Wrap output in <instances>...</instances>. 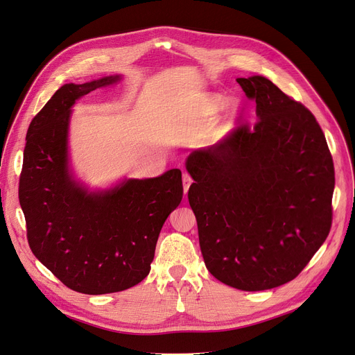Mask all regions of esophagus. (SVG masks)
Masks as SVG:
<instances>
[{
  "label": "esophagus",
  "mask_w": 355,
  "mask_h": 355,
  "mask_svg": "<svg viewBox=\"0 0 355 355\" xmlns=\"http://www.w3.org/2000/svg\"><path fill=\"white\" fill-rule=\"evenodd\" d=\"M182 182H184V193H187L188 188H190V185H191V182H193L191 175L184 173V174H182Z\"/></svg>",
  "instance_id": "34e87169"
}]
</instances>
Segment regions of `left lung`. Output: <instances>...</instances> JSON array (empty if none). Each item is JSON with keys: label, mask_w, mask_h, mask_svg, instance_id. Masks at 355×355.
Returning a JSON list of instances; mask_svg holds the SVG:
<instances>
[{"label": "left lung", "mask_w": 355, "mask_h": 355, "mask_svg": "<svg viewBox=\"0 0 355 355\" xmlns=\"http://www.w3.org/2000/svg\"><path fill=\"white\" fill-rule=\"evenodd\" d=\"M258 121L194 151L185 167L207 270L263 291L294 279L328 237L334 162L313 112L261 76L237 78Z\"/></svg>", "instance_id": "8db88e82"}]
</instances>
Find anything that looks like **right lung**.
Segmentation results:
<instances>
[{"instance_id": "obj_1", "label": "right lung", "mask_w": 355, "mask_h": 355, "mask_svg": "<svg viewBox=\"0 0 355 355\" xmlns=\"http://www.w3.org/2000/svg\"><path fill=\"white\" fill-rule=\"evenodd\" d=\"M118 80L104 77L57 89L28 127L19 175L18 197L33 254L64 286L89 295L124 291L148 275L159 231L182 200L178 168L98 193H88L69 174L71 107Z\"/></svg>"}]
</instances>
